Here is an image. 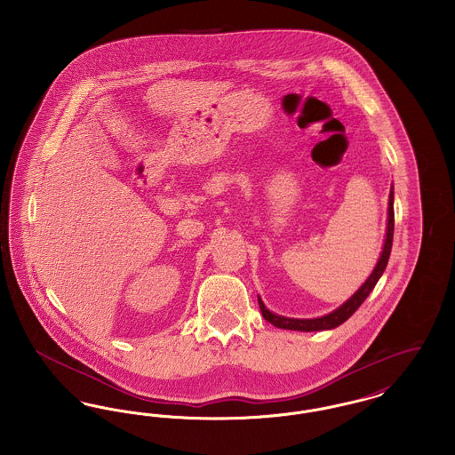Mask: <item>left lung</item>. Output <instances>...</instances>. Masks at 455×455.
<instances>
[{"label":"left lung","mask_w":455,"mask_h":455,"mask_svg":"<svg viewBox=\"0 0 455 455\" xmlns=\"http://www.w3.org/2000/svg\"><path fill=\"white\" fill-rule=\"evenodd\" d=\"M392 242H394V188H390V196H388V223H387V237H385V243H383V251H381V256H379V259H378V263L374 267L373 273L361 285V289L352 295L348 300H346L339 309H335L333 313L324 315L321 318H313V320H295V318L278 316V315L267 311V306L263 304V300L258 297L263 318L269 321L276 328L297 330V331H320V330H331V328L340 326L344 321H347L357 311V307L366 300V297L371 294L374 285L378 283L379 276L383 275L385 267L388 265V258H390V251H392Z\"/></svg>","instance_id":"1"}]
</instances>
